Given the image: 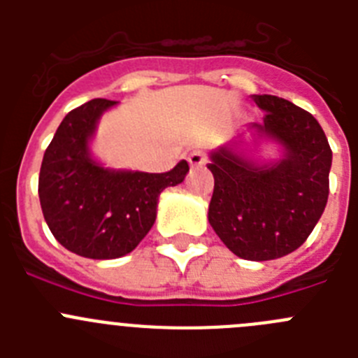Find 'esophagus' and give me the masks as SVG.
Listing matches in <instances>:
<instances>
[{"label":"esophagus","instance_id":"34e87169","mask_svg":"<svg viewBox=\"0 0 358 358\" xmlns=\"http://www.w3.org/2000/svg\"><path fill=\"white\" fill-rule=\"evenodd\" d=\"M188 163L192 169H199V166H202V164L206 163V152H202V150L189 152Z\"/></svg>","mask_w":358,"mask_h":358}]
</instances>
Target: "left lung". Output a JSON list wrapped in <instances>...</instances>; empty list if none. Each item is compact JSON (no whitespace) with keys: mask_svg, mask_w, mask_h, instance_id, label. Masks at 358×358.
Wrapping results in <instances>:
<instances>
[{"mask_svg":"<svg viewBox=\"0 0 358 358\" xmlns=\"http://www.w3.org/2000/svg\"><path fill=\"white\" fill-rule=\"evenodd\" d=\"M252 100L265 116L249 129L281 145L283 156L260 163L238 150L242 141L211 152L208 220L231 252L265 262L296 251L314 231L330 192L331 148L308 110L273 94Z\"/></svg>","mask_w":358,"mask_h":358,"instance_id":"1","label":"left lung"}]
</instances>
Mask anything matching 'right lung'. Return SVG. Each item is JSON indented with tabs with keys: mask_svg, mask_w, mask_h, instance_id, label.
Listing matches in <instances>:
<instances>
[{
	"mask_svg": "<svg viewBox=\"0 0 358 358\" xmlns=\"http://www.w3.org/2000/svg\"><path fill=\"white\" fill-rule=\"evenodd\" d=\"M115 100L94 98L69 110L44 152L39 199L57 242L93 260H113L134 251L156 222L164 188L185 181V159L170 172L106 169L91 157L90 141L103 110Z\"/></svg>",
	"mask_w": 358,
	"mask_h": 358,
	"instance_id": "add662e5",
	"label": "right lung"
}]
</instances>
